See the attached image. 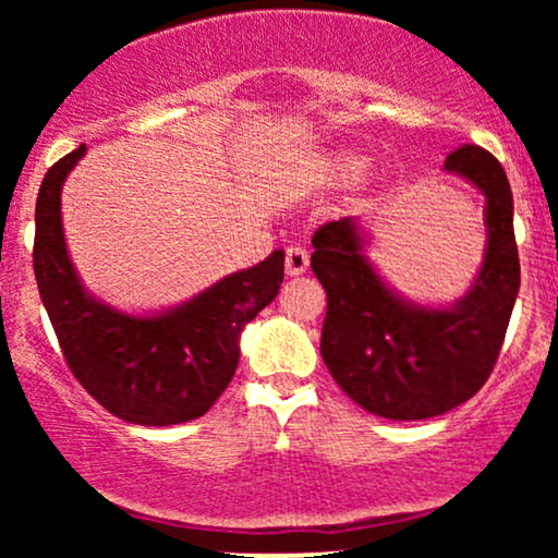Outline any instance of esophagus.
Here are the masks:
<instances>
[{
  "instance_id": "1",
  "label": "esophagus",
  "mask_w": 558,
  "mask_h": 558,
  "mask_svg": "<svg viewBox=\"0 0 558 558\" xmlns=\"http://www.w3.org/2000/svg\"><path fill=\"white\" fill-rule=\"evenodd\" d=\"M306 267H310V254H306V248L301 246H291L286 252V272L291 275V278H299V275L306 272Z\"/></svg>"
}]
</instances>
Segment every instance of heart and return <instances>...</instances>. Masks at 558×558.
Returning a JSON list of instances; mask_svg holds the SVG:
<instances>
[{
    "label": "heart",
    "mask_w": 558,
    "mask_h": 558,
    "mask_svg": "<svg viewBox=\"0 0 558 558\" xmlns=\"http://www.w3.org/2000/svg\"><path fill=\"white\" fill-rule=\"evenodd\" d=\"M369 168V159L362 155H351V151H338V155H330L323 162V172L325 181L330 183H351V181H360V178L367 172Z\"/></svg>",
    "instance_id": "b5f03b06"
}]
</instances>
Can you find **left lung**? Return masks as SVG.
Segmentation results:
<instances>
[{
  "label": "left lung",
  "mask_w": 558,
  "mask_h": 558,
  "mask_svg": "<svg viewBox=\"0 0 558 558\" xmlns=\"http://www.w3.org/2000/svg\"><path fill=\"white\" fill-rule=\"evenodd\" d=\"M444 170L485 196L488 230L477 278L453 304H417L393 291L354 217L312 235V270L328 293L319 354L343 393L377 417L427 420L472 399L493 373L520 291L514 198L501 162L466 144Z\"/></svg>",
  "instance_id": "obj_1"
}]
</instances>
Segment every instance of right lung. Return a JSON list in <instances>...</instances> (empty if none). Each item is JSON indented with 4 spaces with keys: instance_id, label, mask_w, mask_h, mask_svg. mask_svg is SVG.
<instances>
[{
    "instance_id": "obj_1",
    "label": "right lung",
    "mask_w": 558,
    "mask_h": 558,
    "mask_svg": "<svg viewBox=\"0 0 558 558\" xmlns=\"http://www.w3.org/2000/svg\"><path fill=\"white\" fill-rule=\"evenodd\" d=\"M83 155L86 144L54 162L36 198L34 272L68 367L107 412L133 425L202 417L233 380L243 328L278 296L286 254L278 248L172 310H114L83 288L62 233V183Z\"/></svg>"
}]
</instances>
